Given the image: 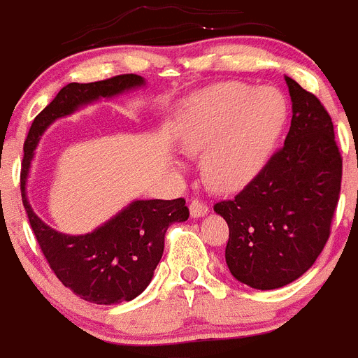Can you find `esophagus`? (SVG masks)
<instances>
[{"label": "esophagus", "instance_id": "1", "mask_svg": "<svg viewBox=\"0 0 358 358\" xmlns=\"http://www.w3.org/2000/svg\"><path fill=\"white\" fill-rule=\"evenodd\" d=\"M208 211H210V208H208V204H204L202 201L194 199V201L189 202V215L194 218L204 217V215H208Z\"/></svg>", "mask_w": 358, "mask_h": 358}]
</instances>
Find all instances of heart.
Listing matches in <instances>:
<instances>
[{"mask_svg":"<svg viewBox=\"0 0 358 358\" xmlns=\"http://www.w3.org/2000/svg\"><path fill=\"white\" fill-rule=\"evenodd\" d=\"M285 122L287 103L278 91L224 82L189 98L176 116L173 138L186 156L202 152L211 188L235 192L262 172Z\"/></svg>","mask_w":358,"mask_h":358,"instance_id":"1","label":"heart"}]
</instances>
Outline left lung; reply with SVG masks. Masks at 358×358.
<instances>
[{"label":"left lung","instance_id":"1","mask_svg":"<svg viewBox=\"0 0 358 358\" xmlns=\"http://www.w3.org/2000/svg\"><path fill=\"white\" fill-rule=\"evenodd\" d=\"M285 82L292 100L285 145L235 199L213 206L229 226V273L258 290L289 285L314 265L330 236L343 179L328 110L296 80Z\"/></svg>","mask_w":358,"mask_h":358}]
</instances>
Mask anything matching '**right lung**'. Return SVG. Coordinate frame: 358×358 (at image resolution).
<instances>
[{"label":"right lung","instance_id":"add662e5","mask_svg":"<svg viewBox=\"0 0 358 358\" xmlns=\"http://www.w3.org/2000/svg\"><path fill=\"white\" fill-rule=\"evenodd\" d=\"M145 85L140 75H118L91 84L64 85L31 123L24 141L21 195L31 231L62 285L96 305H118L140 296L150 283L164 249L170 224L188 220L185 199L134 201L87 235H64L44 224L27 197V179L41 136L55 120L80 107Z\"/></svg>","mask_w":358,"mask_h":358}]
</instances>
